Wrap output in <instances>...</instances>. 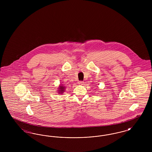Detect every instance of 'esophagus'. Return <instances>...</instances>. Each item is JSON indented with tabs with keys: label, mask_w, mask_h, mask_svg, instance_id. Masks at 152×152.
<instances>
[{
	"label": "esophagus",
	"mask_w": 152,
	"mask_h": 152,
	"mask_svg": "<svg viewBox=\"0 0 152 152\" xmlns=\"http://www.w3.org/2000/svg\"><path fill=\"white\" fill-rule=\"evenodd\" d=\"M84 84V81H80L78 82V84H79V85H83Z\"/></svg>",
	"instance_id": "obj_1"
}]
</instances>
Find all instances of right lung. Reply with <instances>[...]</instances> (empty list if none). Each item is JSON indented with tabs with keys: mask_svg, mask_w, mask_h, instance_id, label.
<instances>
[{
	"mask_svg": "<svg viewBox=\"0 0 152 152\" xmlns=\"http://www.w3.org/2000/svg\"><path fill=\"white\" fill-rule=\"evenodd\" d=\"M58 93L59 94H63V92L65 91V87L64 86H60V87L58 88Z\"/></svg>",
	"mask_w": 152,
	"mask_h": 152,
	"instance_id": "add662e5",
	"label": "right lung"
}]
</instances>
